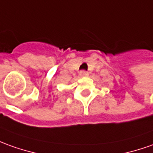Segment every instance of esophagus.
Instances as JSON below:
<instances>
[{
	"instance_id": "34e87169",
	"label": "esophagus",
	"mask_w": 153,
	"mask_h": 153,
	"mask_svg": "<svg viewBox=\"0 0 153 153\" xmlns=\"http://www.w3.org/2000/svg\"><path fill=\"white\" fill-rule=\"evenodd\" d=\"M80 76H88V72L86 71H82L80 72Z\"/></svg>"
}]
</instances>
